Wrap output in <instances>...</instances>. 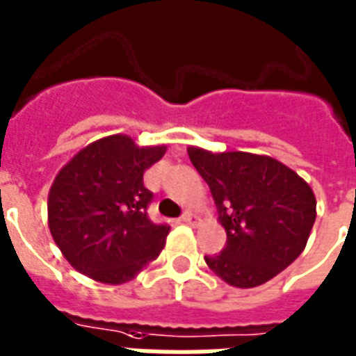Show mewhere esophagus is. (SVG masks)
<instances>
[{
    "mask_svg": "<svg viewBox=\"0 0 356 356\" xmlns=\"http://www.w3.org/2000/svg\"><path fill=\"white\" fill-rule=\"evenodd\" d=\"M181 220L186 222V224H197V216L194 213H190V211H184L183 216H181Z\"/></svg>",
    "mask_w": 356,
    "mask_h": 356,
    "instance_id": "esophagus-1",
    "label": "esophagus"
}]
</instances>
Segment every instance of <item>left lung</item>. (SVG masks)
Masks as SVG:
<instances>
[{
	"label": "left lung",
	"instance_id": "obj_1",
	"mask_svg": "<svg viewBox=\"0 0 356 356\" xmlns=\"http://www.w3.org/2000/svg\"><path fill=\"white\" fill-rule=\"evenodd\" d=\"M226 229V248L205 256L214 275L235 287L261 286L305 250L316 222V196L291 168L265 154L188 147Z\"/></svg>",
	"mask_w": 356,
	"mask_h": 356
}]
</instances>
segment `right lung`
<instances>
[{
    "instance_id": "right-lung-1",
    "label": "right lung",
    "mask_w": 356,
    "mask_h": 356,
    "mask_svg": "<svg viewBox=\"0 0 356 356\" xmlns=\"http://www.w3.org/2000/svg\"><path fill=\"white\" fill-rule=\"evenodd\" d=\"M166 145L140 147L113 134L76 153L54 179L48 226L65 259L102 284H124L159 257L170 226L149 220L145 170Z\"/></svg>"
}]
</instances>
